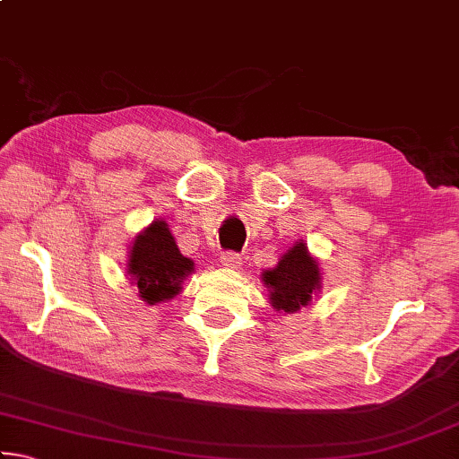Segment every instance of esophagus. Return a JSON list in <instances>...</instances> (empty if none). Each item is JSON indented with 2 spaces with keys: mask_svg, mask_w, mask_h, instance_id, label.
<instances>
[{
  "mask_svg": "<svg viewBox=\"0 0 459 459\" xmlns=\"http://www.w3.org/2000/svg\"><path fill=\"white\" fill-rule=\"evenodd\" d=\"M221 263L227 269H240V265H243V259H240L238 253L227 251V253L221 255Z\"/></svg>",
  "mask_w": 459,
  "mask_h": 459,
  "instance_id": "esophagus-1",
  "label": "esophagus"
}]
</instances>
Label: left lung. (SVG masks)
Returning <instances> with one entry per match:
<instances>
[{
	"label": "left lung",
	"instance_id": "obj_1",
	"mask_svg": "<svg viewBox=\"0 0 459 459\" xmlns=\"http://www.w3.org/2000/svg\"><path fill=\"white\" fill-rule=\"evenodd\" d=\"M269 304L279 314H298L322 291V267L304 240H295L277 265L261 273Z\"/></svg>",
	"mask_w": 459,
	"mask_h": 459
}]
</instances>
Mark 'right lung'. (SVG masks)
<instances>
[{
	"instance_id": "1",
	"label": "right lung",
	"mask_w": 459,
	"mask_h": 459,
	"mask_svg": "<svg viewBox=\"0 0 459 459\" xmlns=\"http://www.w3.org/2000/svg\"><path fill=\"white\" fill-rule=\"evenodd\" d=\"M126 269L142 301L155 306L180 293L184 279L194 273V261L180 253L168 222L155 219L131 240Z\"/></svg>"
}]
</instances>
